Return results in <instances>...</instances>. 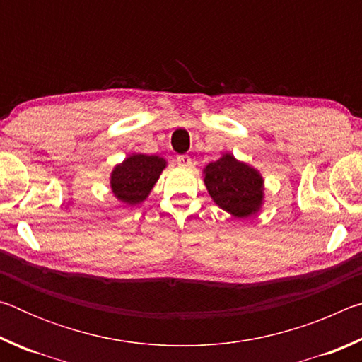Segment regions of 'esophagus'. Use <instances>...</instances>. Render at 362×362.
I'll use <instances>...</instances> for the list:
<instances>
[{
    "label": "esophagus",
    "instance_id": "obj_1",
    "mask_svg": "<svg viewBox=\"0 0 362 362\" xmlns=\"http://www.w3.org/2000/svg\"><path fill=\"white\" fill-rule=\"evenodd\" d=\"M177 164H179L180 168H192L193 163H192V158H189L188 155H179L177 156Z\"/></svg>",
    "mask_w": 362,
    "mask_h": 362
}]
</instances>
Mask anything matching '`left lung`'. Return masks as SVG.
I'll return each mask as SVG.
<instances>
[{
    "mask_svg": "<svg viewBox=\"0 0 362 362\" xmlns=\"http://www.w3.org/2000/svg\"><path fill=\"white\" fill-rule=\"evenodd\" d=\"M204 183L211 198L223 211L238 218H246L260 209L263 180L255 169L223 155L207 164Z\"/></svg>",
    "mask_w": 362,
    "mask_h": 362,
    "instance_id": "8db88e82",
    "label": "left lung"
}]
</instances>
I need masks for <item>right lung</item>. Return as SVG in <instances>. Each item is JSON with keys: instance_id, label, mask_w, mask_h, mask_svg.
Here are the masks:
<instances>
[{"instance_id": "add662e5", "label": "right lung", "mask_w": 362, "mask_h": 362, "mask_svg": "<svg viewBox=\"0 0 362 362\" xmlns=\"http://www.w3.org/2000/svg\"><path fill=\"white\" fill-rule=\"evenodd\" d=\"M166 161L158 156L132 155L116 166L112 174V189L116 198L127 204H139L148 196Z\"/></svg>"}]
</instances>
